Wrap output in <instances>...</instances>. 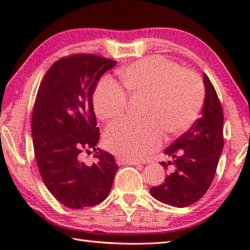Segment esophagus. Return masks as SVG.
Wrapping results in <instances>:
<instances>
[{
	"mask_svg": "<svg viewBox=\"0 0 250 250\" xmlns=\"http://www.w3.org/2000/svg\"><path fill=\"white\" fill-rule=\"evenodd\" d=\"M116 161H117V163L119 164V166H125V164H130V166H139V162L137 161H134V160H128V159H125V158H121V157H117L116 158Z\"/></svg>",
	"mask_w": 250,
	"mask_h": 250,
	"instance_id": "34e87169",
	"label": "esophagus"
}]
</instances>
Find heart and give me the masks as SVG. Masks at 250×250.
Returning <instances> with one entry per match:
<instances>
[{"instance_id":"1","label":"heart","mask_w":250,"mask_h":250,"mask_svg":"<svg viewBox=\"0 0 250 250\" xmlns=\"http://www.w3.org/2000/svg\"><path fill=\"white\" fill-rule=\"evenodd\" d=\"M126 91L148 97L144 120L120 119L107 126V149L125 159H140L157 150L163 141L162 128L169 134L187 130L198 118L204 102V88L195 73L183 71L162 57L136 61L120 72ZM128 97L109 77L99 82L93 93V109L101 120L124 113Z\"/></svg>"}]
</instances>
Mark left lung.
Here are the masks:
<instances>
[{"label":"left lung","instance_id":"8db88e82","mask_svg":"<svg viewBox=\"0 0 250 250\" xmlns=\"http://www.w3.org/2000/svg\"><path fill=\"white\" fill-rule=\"evenodd\" d=\"M205 99L202 115L192 126L169 145L164 153L173 161L161 162L168 169L164 183L150 188L156 200L175 207L199 201L213 182L224 148V113L216 90L203 75Z\"/></svg>","mask_w":250,"mask_h":250}]
</instances>
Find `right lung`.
Instances as JSON below:
<instances>
[{
  "mask_svg": "<svg viewBox=\"0 0 250 250\" xmlns=\"http://www.w3.org/2000/svg\"><path fill=\"white\" fill-rule=\"evenodd\" d=\"M115 60L78 54L56 61L42 81L32 114L34 155L49 192L66 207L81 209L106 199L118 171L113 155L97 147L100 130L92 95ZM93 149L98 163L80 160Z\"/></svg>",
  "mask_w": 250,
  "mask_h": 250,
  "instance_id": "add662e5",
  "label": "right lung"
}]
</instances>
